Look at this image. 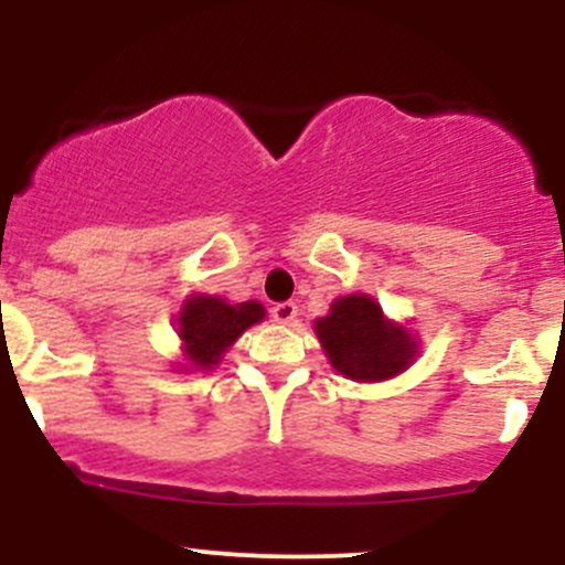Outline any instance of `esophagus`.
Instances as JSON below:
<instances>
[{
    "label": "esophagus",
    "instance_id": "obj_1",
    "mask_svg": "<svg viewBox=\"0 0 565 565\" xmlns=\"http://www.w3.org/2000/svg\"><path fill=\"white\" fill-rule=\"evenodd\" d=\"M270 316H274V321L287 327V323L297 319V305L295 302H278V305H274V310H270Z\"/></svg>",
    "mask_w": 565,
    "mask_h": 565
}]
</instances>
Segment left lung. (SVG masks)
Segmentation results:
<instances>
[{
	"mask_svg": "<svg viewBox=\"0 0 565 565\" xmlns=\"http://www.w3.org/2000/svg\"><path fill=\"white\" fill-rule=\"evenodd\" d=\"M323 355L334 372L355 382H385L404 374L417 361L419 340L408 323L387 319L374 297L345 295L313 321Z\"/></svg>",
	"mask_w": 565,
	"mask_h": 565,
	"instance_id": "1",
	"label": "left lung"
}]
</instances>
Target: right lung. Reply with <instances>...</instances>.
<instances>
[{
	"label": "right lung",
	"mask_w": 565,
	"mask_h": 565,
	"mask_svg": "<svg viewBox=\"0 0 565 565\" xmlns=\"http://www.w3.org/2000/svg\"><path fill=\"white\" fill-rule=\"evenodd\" d=\"M263 319L265 308L257 300L231 305L217 295L185 297L178 310V319H174L180 353H183V361H178L174 369L178 372H188V369L210 372L223 361L233 342Z\"/></svg>",
	"instance_id": "right-lung-1"
}]
</instances>
